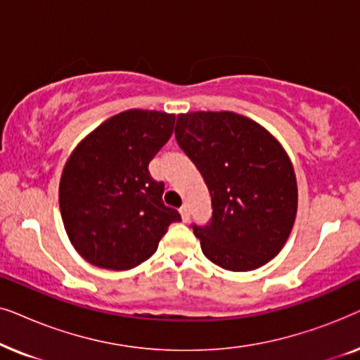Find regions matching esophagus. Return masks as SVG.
<instances>
[{"mask_svg": "<svg viewBox=\"0 0 360 360\" xmlns=\"http://www.w3.org/2000/svg\"><path fill=\"white\" fill-rule=\"evenodd\" d=\"M180 216H181V219H184V223H188L190 221V208H188V205H184L180 208Z\"/></svg>", "mask_w": 360, "mask_h": 360, "instance_id": "esophagus-1", "label": "esophagus"}]
</instances>
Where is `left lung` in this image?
<instances>
[{
  "label": "left lung",
  "instance_id": "obj_1",
  "mask_svg": "<svg viewBox=\"0 0 360 360\" xmlns=\"http://www.w3.org/2000/svg\"><path fill=\"white\" fill-rule=\"evenodd\" d=\"M175 137L211 195V223L193 226L203 254L231 272L272 260L287 243L298 208L297 176L282 144L233 111L179 115Z\"/></svg>",
  "mask_w": 360,
  "mask_h": 360
}]
</instances>
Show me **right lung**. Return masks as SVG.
<instances>
[{"mask_svg": "<svg viewBox=\"0 0 360 360\" xmlns=\"http://www.w3.org/2000/svg\"><path fill=\"white\" fill-rule=\"evenodd\" d=\"M175 115L127 110L91 131L68 157L58 185L67 236L86 262L129 270L157 250L169 226L181 221L164 205V181L149 162L170 139Z\"/></svg>", "mask_w": 360, "mask_h": 360, "instance_id": "obj_1", "label": "right lung"}]
</instances>
